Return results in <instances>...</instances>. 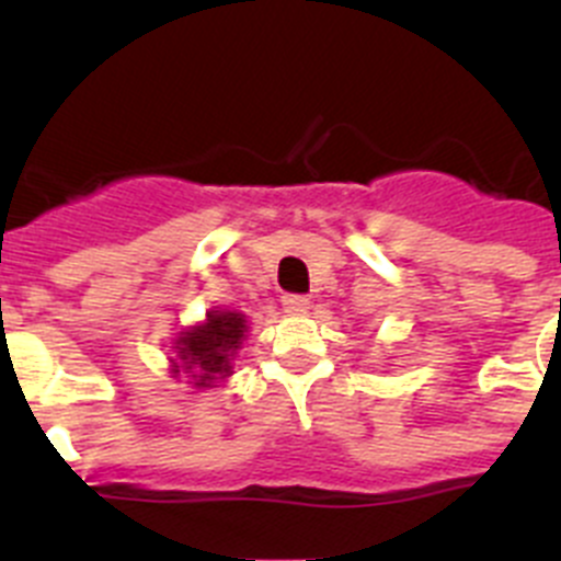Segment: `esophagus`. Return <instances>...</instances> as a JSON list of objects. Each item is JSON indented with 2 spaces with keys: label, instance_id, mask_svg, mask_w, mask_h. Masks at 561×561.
Wrapping results in <instances>:
<instances>
[{
  "label": "esophagus",
  "instance_id": "1",
  "mask_svg": "<svg viewBox=\"0 0 561 561\" xmlns=\"http://www.w3.org/2000/svg\"><path fill=\"white\" fill-rule=\"evenodd\" d=\"M284 311L286 314H306V309H309V297L306 295H284Z\"/></svg>",
  "mask_w": 561,
  "mask_h": 561
}]
</instances>
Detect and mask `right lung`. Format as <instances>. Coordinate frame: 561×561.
<instances>
[{
	"mask_svg": "<svg viewBox=\"0 0 561 561\" xmlns=\"http://www.w3.org/2000/svg\"><path fill=\"white\" fill-rule=\"evenodd\" d=\"M247 336V317L241 311H207L205 323L191 325L173 342L179 362H173V374L193 376L196 388H213L216 379L232 374V359Z\"/></svg>",
	"mask_w": 561,
	"mask_h": 561,
	"instance_id": "obj_1",
	"label": "right lung"
}]
</instances>
